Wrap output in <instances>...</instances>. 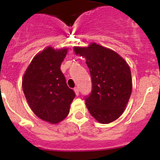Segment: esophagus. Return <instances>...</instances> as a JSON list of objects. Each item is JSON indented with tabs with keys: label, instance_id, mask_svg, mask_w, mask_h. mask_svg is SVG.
I'll return each instance as SVG.
<instances>
[{
	"label": "esophagus",
	"instance_id": "34e87169",
	"mask_svg": "<svg viewBox=\"0 0 160 160\" xmlns=\"http://www.w3.org/2000/svg\"><path fill=\"white\" fill-rule=\"evenodd\" d=\"M73 90H74V92H75L76 95H78V94H79V90H78V87H75V88L73 89Z\"/></svg>",
	"mask_w": 160,
	"mask_h": 160
}]
</instances>
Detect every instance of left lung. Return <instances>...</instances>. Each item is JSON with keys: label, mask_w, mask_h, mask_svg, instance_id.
Listing matches in <instances>:
<instances>
[{"label": "left lung", "mask_w": 160, "mask_h": 160, "mask_svg": "<svg viewBox=\"0 0 160 160\" xmlns=\"http://www.w3.org/2000/svg\"><path fill=\"white\" fill-rule=\"evenodd\" d=\"M73 50L87 59L90 69L92 90L85 97L89 112L100 123L116 120L123 113L132 90L128 64L117 53L96 43Z\"/></svg>", "instance_id": "8db88e82"}]
</instances>
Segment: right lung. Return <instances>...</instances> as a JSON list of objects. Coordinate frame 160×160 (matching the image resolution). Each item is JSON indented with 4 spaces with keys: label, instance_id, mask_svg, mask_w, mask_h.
Wrapping results in <instances>:
<instances>
[{
    "label": "right lung",
    "instance_id": "right-lung-1",
    "mask_svg": "<svg viewBox=\"0 0 160 160\" xmlns=\"http://www.w3.org/2000/svg\"><path fill=\"white\" fill-rule=\"evenodd\" d=\"M66 53V48L47 47L33 58L22 80L24 94L32 112L53 124L67 116L75 97L60 69Z\"/></svg>",
    "mask_w": 160,
    "mask_h": 160
}]
</instances>
